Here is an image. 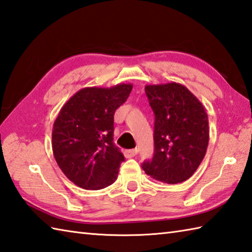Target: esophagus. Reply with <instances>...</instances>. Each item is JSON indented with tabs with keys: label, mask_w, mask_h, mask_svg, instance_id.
I'll list each match as a JSON object with an SVG mask.
<instances>
[{
	"label": "esophagus",
	"mask_w": 252,
	"mask_h": 252,
	"mask_svg": "<svg viewBox=\"0 0 252 252\" xmlns=\"http://www.w3.org/2000/svg\"><path fill=\"white\" fill-rule=\"evenodd\" d=\"M137 154H138V149H137V148L125 150V153H124L126 158H132V157H135Z\"/></svg>",
	"instance_id": "34e87169"
}]
</instances>
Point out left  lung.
Instances as JSON below:
<instances>
[{"instance_id":"left-lung-1","label":"left lung","mask_w":252,"mask_h":252,"mask_svg":"<svg viewBox=\"0 0 252 252\" xmlns=\"http://www.w3.org/2000/svg\"><path fill=\"white\" fill-rule=\"evenodd\" d=\"M145 91L155 113V154L142 163V169L163 183L187 181L207 150L210 127L205 107L177 82L148 84Z\"/></svg>"}]
</instances>
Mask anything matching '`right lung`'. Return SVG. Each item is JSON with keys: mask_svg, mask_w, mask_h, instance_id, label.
<instances>
[{"mask_svg": "<svg viewBox=\"0 0 252 252\" xmlns=\"http://www.w3.org/2000/svg\"><path fill=\"white\" fill-rule=\"evenodd\" d=\"M132 84L83 88L61 107L52 127V153L71 182L101 189L116 181L124 156L114 145V114Z\"/></svg>", "mask_w": 252, "mask_h": 252, "instance_id": "add662e5", "label": "right lung"}]
</instances>
